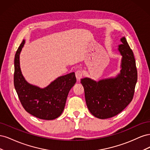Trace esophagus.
<instances>
[{
    "instance_id": "1",
    "label": "esophagus",
    "mask_w": 150,
    "mask_h": 150,
    "mask_svg": "<svg viewBox=\"0 0 150 150\" xmlns=\"http://www.w3.org/2000/svg\"><path fill=\"white\" fill-rule=\"evenodd\" d=\"M76 79L78 80H80L81 78L83 77V72H81L79 70H78L76 71Z\"/></svg>"
}]
</instances>
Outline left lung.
<instances>
[{"mask_svg":"<svg viewBox=\"0 0 150 150\" xmlns=\"http://www.w3.org/2000/svg\"><path fill=\"white\" fill-rule=\"evenodd\" d=\"M118 47L122 56L121 70L115 78L98 82L89 78L81 79L86 104L91 114L99 119H107L119 114L133 98L138 73L133 52L125 38Z\"/></svg>","mask_w":150,"mask_h":150,"instance_id":"1","label":"left lung"}]
</instances>
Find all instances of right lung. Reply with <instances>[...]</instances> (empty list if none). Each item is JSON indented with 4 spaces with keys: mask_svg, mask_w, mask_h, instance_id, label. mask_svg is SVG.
<instances>
[{
    "mask_svg": "<svg viewBox=\"0 0 150 150\" xmlns=\"http://www.w3.org/2000/svg\"><path fill=\"white\" fill-rule=\"evenodd\" d=\"M24 44L23 40L14 59L13 84L18 97L29 114L42 120L56 119L62 114L68 93L76 82L74 72L59 77L44 89L29 84L22 74L19 63V54Z\"/></svg>",
    "mask_w": 150,
    "mask_h": 150,
    "instance_id": "obj_1",
    "label": "right lung"
}]
</instances>
